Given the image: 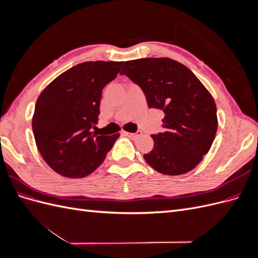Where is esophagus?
Returning a JSON list of instances; mask_svg holds the SVG:
<instances>
[{"instance_id": "obj_1", "label": "esophagus", "mask_w": 258, "mask_h": 258, "mask_svg": "<svg viewBox=\"0 0 258 258\" xmlns=\"http://www.w3.org/2000/svg\"><path fill=\"white\" fill-rule=\"evenodd\" d=\"M124 135L126 136H128V137H130V138H132V139H136V138H138V137H140L142 135V131H140V130H138L137 132H134V134H131V132H123Z\"/></svg>"}]
</instances>
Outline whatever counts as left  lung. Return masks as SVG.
<instances>
[{
  "label": "left lung",
  "mask_w": 258,
  "mask_h": 258,
  "mask_svg": "<svg viewBox=\"0 0 258 258\" xmlns=\"http://www.w3.org/2000/svg\"><path fill=\"white\" fill-rule=\"evenodd\" d=\"M142 89L150 108L165 113L145 161L159 173L189 172L212 146L217 130L212 96L188 68L170 58L126 61L120 71Z\"/></svg>",
  "instance_id": "1"
}]
</instances>
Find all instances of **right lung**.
I'll list each match as a JSON object with an SVG mask.
<instances>
[{
    "label": "right lung",
    "mask_w": 258,
    "mask_h": 258,
    "mask_svg": "<svg viewBox=\"0 0 258 258\" xmlns=\"http://www.w3.org/2000/svg\"><path fill=\"white\" fill-rule=\"evenodd\" d=\"M123 62H83L53 80L38 97L32 119L36 146L57 173L84 177L103 162L119 135L95 130L105 85Z\"/></svg>",
    "instance_id": "obj_1"
}]
</instances>
